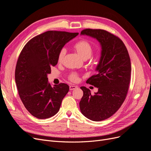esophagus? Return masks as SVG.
I'll list each match as a JSON object with an SVG mask.
<instances>
[{
	"mask_svg": "<svg viewBox=\"0 0 151 151\" xmlns=\"http://www.w3.org/2000/svg\"><path fill=\"white\" fill-rule=\"evenodd\" d=\"M77 88V86H74V85H70V86H69V89H70V91H72V90H74V89H76Z\"/></svg>",
	"mask_w": 151,
	"mask_h": 151,
	"instance_id": "obj_1",
	"label": "esophagus"
}]
</instances>
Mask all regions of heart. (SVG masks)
I'll return each instance as SVG.
<instances>
[{
	"label": "heart",
	"instance_id": "b5f03b06",
	"mask_svg": "<svg viewBox=\"0 0 151 151\" xmlns=\"http://www.w3.org/2000/svg\"><path fill=\"white\" fill-rule=\"evenodd\" d=\"M75 47L77 52L79 54V55L83 59L89 58L93 53L92 47H91L90 43L87 42V41H84V40L80 41V42H77L76 44ZM65 53H66V49L65 48H63L58 54L59 62L62 61L63 57L65 56ZM70 79L73 82H76L78 81L79 77L77 74H72L70 76Z\"/></svg>",
	"mask_w": 151,
	"mask_h": 151
}]
</instances>
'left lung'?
Wrapping results in <instances>:
<instances>
[{
	"mask_svg": "<svg viewBox=\"0 0 151 151\" xmlns=\"http://www.w3.org/2000/svg\"><path fill=\"white\" fill-rule=\"evenodd\" d=\"M81 35L96 40L101 46V56L95 70L86 83L98 88L94 95L82 86L83 96L79 103L81 111L88 119L99 122L115 113L126 98L130 81L131 63L122 41L103 29H86Z\"/></svg>",
	"mask_w": 151,
	"mask_h": 151,
	"instance_id": "1",
	"label": "left lung"
}]
</instances>
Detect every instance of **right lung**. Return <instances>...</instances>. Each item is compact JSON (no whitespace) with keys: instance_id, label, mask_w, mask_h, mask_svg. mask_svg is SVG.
Listing matches in <instances>:
<instances>
[{"instance_id":"right-lung-1","label":"right lung","mask_w":151,"mask_h":151,"mask_svg":"<svg viewBox=\"0 0 151 151\" xmlns=\"http://www.w3.org/2000/svg\"><path fill=\"white\" fill-rule=\"evenodd\" d=\"M78 33L48 31L32 38L22 50L15 70V81L21 101L32 115L39 119L54 116L60 108L69 86H52L48 81L64 45Z\"/></svg>"}]
</instances>
